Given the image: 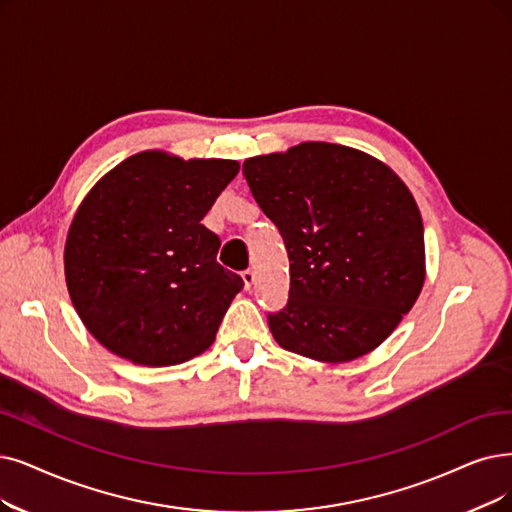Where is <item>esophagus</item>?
<instances>
[{
  "mask_svg": "<svg viewBox=\"0 0 512 512\" xmlns=\"http://www.w3.org/2000/svg\"><path fill=\"white\" fill-rule=\"evenodd\" d=\"M241 279H243V285H245V290H250L252 285H254V271H243L241 273Z\"/></svg>",
  "mask_w": 512,
  "mask_h": 512,
  "instance_id": "esophagus-1",
  "label": "esophagus"
}]
</instances>
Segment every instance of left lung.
Returning <instances> with one entry per match:
<instances>
[{
  "instance_id": "left-lung-1",
  "label": "left lung",
  "mask_w": 512,
  "mask_h": 512,
  "mask_svg": "<svg viewBox=\"0 0 512 512\" xmlns=\"http://www.w3.org/2000/svg\"><path fill=\"white\" fill-rule=\"evenodd\" d=\"M243 176L290 258V300L269 315L277 344L321 363L372 353L426 277L422 216L405 182L332 142L250 157Z\"/></svg>"
}]
</instances>
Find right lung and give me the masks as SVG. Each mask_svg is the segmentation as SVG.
Instances as JSON below:
<instances>
[{
  "label": "right lung",
  "instance_id": "1",
  "mask_svg": "<svg viewBox=\"0 0 512 512\" xmlns=\"http://www.w3.org/2000/svg\"><path fill=\"white\" fill-rule=\"evenodd\" d=\"M233 159L136 153L79 203L65 243V279L86 330L113 355L163 367L201 355L241 292L201 224L237 176Z\"/></svg>",
  "mask_w": 512,
  "mask_h": 512
}]
</instances>
